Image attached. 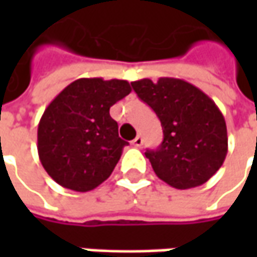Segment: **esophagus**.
<instances>
[{"instance_id":"1","label":"esophagus","mask_w":257,"mask_h":257,"mask_svg":"<svg viewBox=\"0 0 257 257\" xmlns=\"http://www.w3.org/2000/svg\"><path fill=\"white\" fill-rule=\"evenodd\" d=\"M132 144H133L134 147H142V144H143V137H142V136H137L133 142H132Z\"/></svg>"}]
</instances>
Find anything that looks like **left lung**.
I'll use <instances>...</instances> for the list:
<instances>
[{
  "label": "left lung",
  "mask_w": 257,
  "mask_h": 257,
  "mask_svg": "<svg viewBox=\"0 0 257 257\" xmlns=\"http://www.w3.org/2000/svg\"><path fill=\"white\" fill-rule=\"evenodd\" d=\"M132 87L163 127L159 149L144 153L157 177L180 190L204 184L227 154V128L219 107L180 78L162 77L157 83L143 78Z\"/></svg>",
  "instance_id": "obj_1"
}]
</instances>
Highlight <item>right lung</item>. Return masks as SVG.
Segmentation results:
<instances>
[{"instance_id": "add662e5", "label": "right lung", "mask_w": 257, "mask_h": 257, "mask_svg": "<svg viewBox=\"0 0 257 257\" xmlns=\"http://www.w3.org/2000/svg\"><path fill=\"white\" fill-rule=\"evenodd\" d=\"M130 91L125 80L78 78L48 104L38 123L37 149L54 182L90 192L110 177L128 144L118 137L110 107Z\"/></svg>"}]
</instances>
